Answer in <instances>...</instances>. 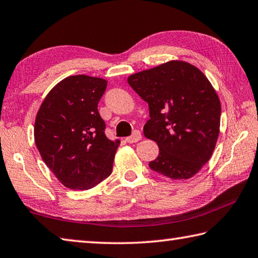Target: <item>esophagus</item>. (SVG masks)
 I'll list each match as a JSON object with an SVG mask.
<instances>
[{"label": "esophagus", "instance_id": "34e87169", "mask_svg": "<svg viewBox=\"0 0 258 258\" xmlns=\"http://www.w3.org/2000/svg\"><path fill=\"white\" fill-rule=\"evenodd\" d=\"M141 139H142L141 133H140L139 131H134V133H133L132 135H131V137L126 138L125 140H126V142H128V143H137V142H139Z\"/></svg>", "mask_w": 258, "mask_h": 258}]
</instances>
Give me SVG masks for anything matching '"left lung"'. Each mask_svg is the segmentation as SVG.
I'll return each instance as SVG.
<instances>
[{
	"instance_id": "1",
	"label": "left lung",
	"mask_w": 258,
	"mask_h": 258,
	"mask_svg": "<svg viewBox=\"0 0 258 258\" xmlns=\"http://www.w3.org/2000/svg\"><path fill=\"white\" fill-rule=\"evenodd\" d=\"M127 82L149 104L144 137L156 141L152 170L171 179H189L214 151L221 104L204 73L184 60H169L132 74Z\"/></svg>"
}]
</instances>
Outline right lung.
I'll return each mask as SVG.
<instances>
[{"instance_id": "add662e5", "label": "right lung", "mask_w": 258, "mask_h": 258, "mask_svg": "<svg viewBox=\"0 0 258 258\" xmlns=\"http://www.w3.org/2000/svg\"><path fill=\"white\" fill-rule=\"evenodd\" d=\"M107 81L71 76L51 89L35 120V143L49 169L70 189H89L111 174L119 140L105 135L98 102Z\"/></svg>"}]
</instances>
